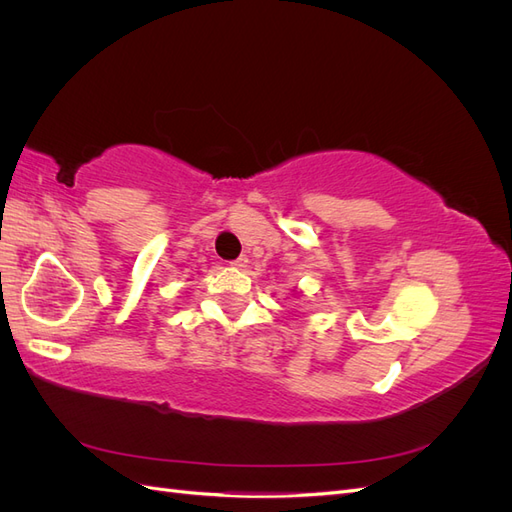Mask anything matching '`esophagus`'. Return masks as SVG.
<instances>
[{"instance_id": "34e87169", "label": "esophagus", "mask_w": 512, "mask_h": 512, "mask_svg": "<svg viewBox=\"0 0 512 512\" xmlns=\"http://www.w3.org/2000/svg\"><path fill=\"white\" fill-rule=\"evenodd\" d=\"M230 267H235V269H245V267H247V258H245V256H239L237 260H232V262H230Z\"/></svg>"}]
</instances>
